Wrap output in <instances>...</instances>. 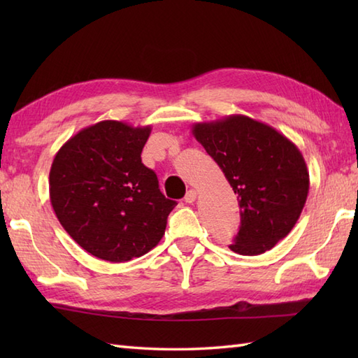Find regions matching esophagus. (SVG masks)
<instances>
[{"instance_id":"34e87169","label":"esophagus","mask_w":358,"mask_h":358,"mask_svg":"<svg viewBox=\"0 0 358 358\" xmlns=\"http://www.w3.org/2000/svg\"><path fill=\"white\" fill-rule=\"evenodd\" d=\"M196 195H199V192H196L195 189H191V191H187V194L185 196V201L186 203H194L196 200Z\"/></svg>"}]
</instances>
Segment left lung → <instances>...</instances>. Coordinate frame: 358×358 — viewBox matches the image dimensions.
Masks as SVG:
<instances>
[{
    "label": "left lung",
    "mask_w": 358,
    "mask_h": 358,
    "mask_svg": "<svg viewBox=\"0 0 358 358\" xmlns=\"http://www.w3.org/2000/svg\"><path fill=\"white\" fill-rule=\"evenodd\" d=\"M192 134L238 195L241 224L229 249L240 255L272 249L292 231L308 199L309 172L299 148L245 115L196 123Z\"/></svg>",
    "instance_id": "left-lung-1"
}]
</instances>
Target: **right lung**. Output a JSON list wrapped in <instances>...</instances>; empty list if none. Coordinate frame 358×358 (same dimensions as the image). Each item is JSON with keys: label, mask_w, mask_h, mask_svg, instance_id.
<instances>
[{"label": "right lung", "mask_w": 358, "mask_h": 358, "mask_svg": "<svg viewBox=\"0 0 358 358\" xmlns=\"http://www.w3.org/2000/svg\"><path fill=\"white\" fill-rule=\"evenodd\" d=\"M150 126L104 120L67 140L50 167L52 208L66 232L96 258L123 263L154 249L177 201L141 163Z\"/></svg>", "instance_id": "obj_1"}]
</instances>
